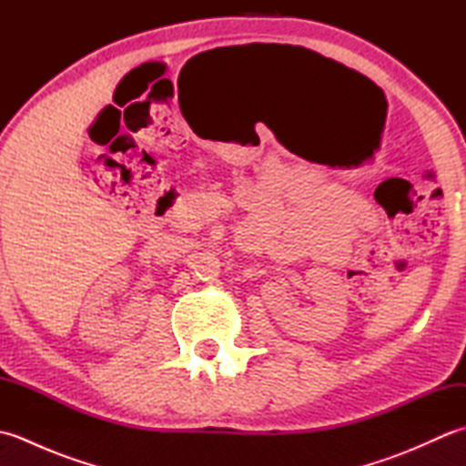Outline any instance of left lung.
Returning a JSON list of instances; mask_svg holds the SVG:
<instances>
[{"mask_svg":"<svg viewBox=\"0 0 466 466\" xmlns=\"http://www.w3.org/2000/svg\"><path fill=\"white\" fill-rule=\"evenodd\" d=\"M300 54H302L304 57H309V62H310L312 66H320V67L336 69V72H350V69H349V67H344L342 64L334 62V59H329V57H324V56L316 54V52H310V49H304V47H300Z\"/></svg>","mask_w":466,"mask_h":466,"instance_id":"obj_1","label":"left lung"}]
</instances>
